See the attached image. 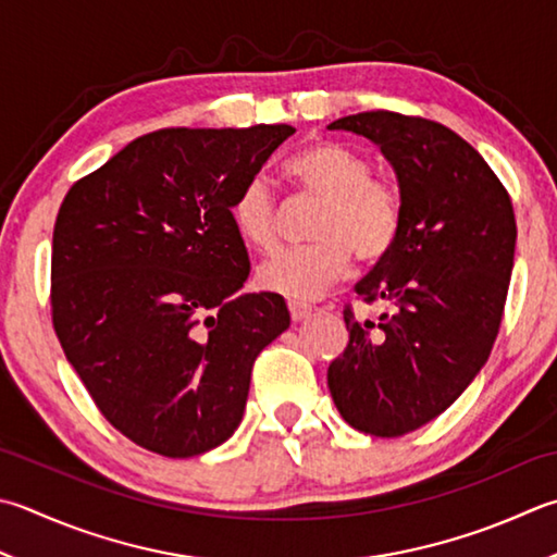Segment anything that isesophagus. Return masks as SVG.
<instances>
[{
    "label": "esophagus",
    "mask_w": 557,
    "mask_h": 557,
    "mask_svg": "<svg viewBox=\"0 0 557 557\" xmlns=\"http://www.w3.org/2000/svg\"><path fill=\"white\" fill-rule=\"evenodd\" d=\"M311 307H307V304H301V301H289V315H292V321L294 323H301V321H307L309 315H311Z\"/></svg>",
    "instance_id": "1"
}]
</instances>
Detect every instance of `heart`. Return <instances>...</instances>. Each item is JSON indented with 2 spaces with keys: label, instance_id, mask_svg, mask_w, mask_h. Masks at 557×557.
I'll use <instances>...</instances> for the list:
<instances>
[{
  "label": "heart",
  "instance_id": "1",
  "mask_svg": "<svg viewBox=\"0 0 557 557\" xmlns=\"http://www.w3.org/2000/svg\"><path fill=\"white\" fill-rule=\"evenodd\" d=\"M297 181L323 210L313 226L315 244L272 256L258 268V285L292 301H311L329 292L359 263H376L394 248L403 224L400 193L374 176L362 154L335 141H315L287 161ZM232 222L250 248L277 246L275 195L263 176L248 178L232 202Z\"/></svg>",
  "mask_w": 557,
  "mask_h": 557
}]
</instances>
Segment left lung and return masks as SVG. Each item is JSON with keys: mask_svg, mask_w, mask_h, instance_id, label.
<instances>
[{"mask_svg": "<svg viewBox=\"0 0 557 557\" xmlns=\"http://www.w3.org/2000/svg\"><path fill=\"white\" fill-rule=\"evenodd\" d=\"M394 166L403 224L355 292L386 301L379 321L345 309L350 343L329 367L347 424L400 437L451 406L485 367L515 268L517 222L505 185L449 127L388 111L335 120Z\"/></svg>", "mask_w": 557, "mask_h": 557, "instance_id": "obj_1", "label": "left lung"}]
</instances>
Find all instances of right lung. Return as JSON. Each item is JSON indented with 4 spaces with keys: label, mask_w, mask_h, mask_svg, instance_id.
I'll return each instance as SVG.
<instances>
[{
    "label": "right lung",
    "mask_w": 557,
    "mask_h": 557,
    "mask_svg": "<svg viewBox=\"0 0 557 557\" xmlns=\"http://www.w3.org/2000/svg\"><path fill=\"white\" fill-rule=\"evenodd\" d=\"M292 125L166 127L76 181L52 232V325L98 410L145 449L188 459L232 437L253 362L289 329L232 222Z\"/></svg>",
    "instance_id": "1"
}]
</instances>
